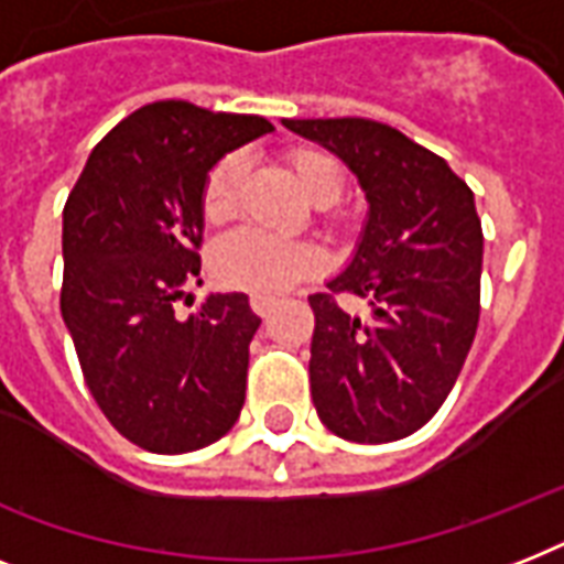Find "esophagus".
<instances>
[{"instance_id": "1", "label": "esophagus", "mask_w": 564, "mask_h": 564, "mask_svg": "<svg viewBox=\"0 0 564 564\" xmlns=\"http://www.w3.org/2000/svg\"><path fill=\"white\" fill-rule=\"evenodd\" d=\"M248 304H251V310H254L257 316H265V313L272 310L274 299H269V295H251V301H248Z\"/></svg>"}]
</instances>
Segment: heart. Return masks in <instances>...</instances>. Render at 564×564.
<instances>
[{
  "instance_id": "obj_1",
  "label": "heart",
  "mask_w": 564,
  "mask_h": 564,
  "mask_svg": "<svg viewBox=\"0 0 564 564\" xmlns=\"http://www.w3.org/2000/svg\"><path fill=\"white\" fill-rule=\"evenodd\" d=\"M292 178L310 202L330 204L343 193V175L327 154L316 149H295L286 158ZM246 178V158L225 154L204 181L202 213L210 225L228 221L237 210L239 187ZM322 265V254L310 242L281 239L263 230L242 228L219 242L213 254V272L221 283L257 295H278L290 290Z\"/></svg>"
}]
</instances>
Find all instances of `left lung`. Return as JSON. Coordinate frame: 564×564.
<instances>
[{"instance_id":"1","label":"left lung","mask_w":564,"mask_h":564,"mask_svg":"<svg viewBox=\"0 0 564 564\" xmlns=\"http://www.w3.org/2000/svg\"><path fill=\"white\" fill-rule=\"evenodd\" d=\"M357 175L369 219L316 316L310 392L330 433L380 445L424 427L454 389L480 322L482 228L474 193L438 154L375 119H283ZM370 313L345 314L336 294Z\"/></svg>"}]
</instances>
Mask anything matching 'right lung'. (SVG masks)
<instances>
[{"mask_svg":"<svg viewBox=\"0 0 564 564\" xmlns=\"http://www.w3.org/2000/svg\"><path fill=\"white\" fill-rule=\"evenodd\" d=\"M269 131L254 113L154 101L93 149L64 204L61 316L99 410L152 454L210 445L246 403L248 295L210 292L189 318L175 301L202 283L207 172Z\"/></svg>","mask_w":564,"mask_h":564,"instance_id":"right-lung-1","label":"right lung"}]
</instances>
